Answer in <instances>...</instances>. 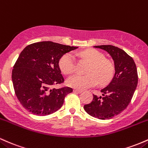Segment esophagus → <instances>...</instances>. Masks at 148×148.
<instances>
[{
	"label": "esophagus",
	"instance_id": "1",
	"mask_svg": "<svg viewBox=\"0 0 148 148\" xmlns=\"http://www.w3.org/2000/svg\"><path fill=\"white\" fill-rule=\"evenodd\" d=\"M74 92L75 93H78V94H80V93H82V92L81 90H79V89H74L73 90Z\"/></svg>",
	"mask_w": 148,
	"mask_h": 148
}]
</instances>
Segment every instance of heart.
I'll use <instances>...</instances> for the list:
<instances>
[{
	"mask_svg": "<svg viewBox=\"0 0 148 148\" xmlns=\"http://www.w3.org/2000/svg\"><path fill=\"white\" fill-rule=\"evenodd\" d=\"M82 59L90 63L85 75L76 74L70 77L66 82L69 87L77 89H86L96 85L108 83L114 75V68L111 61L106 59L103 53L94 49H89L79 53ZM59 67L64 74L70 75L76 69L73 54L68 53L61 58Z\"/></svg>",
	"mask_w": 148,
	"mask_h": 148,
	"instance_id": "1",
	"label": "heart"
}]
</instances>
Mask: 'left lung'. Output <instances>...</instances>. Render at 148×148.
Segmentation results:
<instances>
[{"instance_id":"8db88e82","label":"left lung","mask_w":148,"mask_h":148,"mask_svg":"<svg viewBox=\"0 0 148 148\" xmlns=\"http://www.w3.org/2000/svg\"><path fill=\"white\" fill-rule=\"evenodd\" d=\"M108 53L114 61V75L111 82L101 90L103 96L94 95L90 103L84 106L89 115L109 119L122 112L130 103L138 84V73L134 59L123 49L112 45L94 46Z\"/></svg>"}]
</instances>
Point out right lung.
Here are the masks:
<instances>
[{"instance_id": "1", "label": "right lung", "mask_w": 148, "mask_h": 148, "mask_svg": "<svg viewBox=\"0 0 148 148\" xmlns=\"http://www.w3.org/2000/svg\"><path fill=\"white\" fill-rule=\"evenodd\" d=\"M77 48L42 41L23 49L13 67L12 79L16 97L26 110L45 116L61 108L73 89L52 87L64 81L59 66L60 59Z\"/></svg>"}]
</instances>
